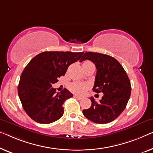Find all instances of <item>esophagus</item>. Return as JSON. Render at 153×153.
Masks as SVG:
<instances>
[{
	"instance_id": "1",
	"label": "esophagus",
	"mask_w": 153,
	"mask_h": 153,
	"mask_svg": "<svg viewBox=\"0 0 153 153\" xmlns=\"http://www.w3.org/2000/svg\"><path fill=\"white\" fill-rule=\"evenodd\" d=\"M74 97H76V99H77L78 100H82V99H83V97H82L79 96V95H74Z\"/></svg>"
}]
</instances>
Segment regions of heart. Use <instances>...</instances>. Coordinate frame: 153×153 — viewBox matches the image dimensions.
<instances>
[{
  "instance_id": "b5f03b06",
  "label": "heart",
  "mask_w": 153,
  "mask_h": 153,
  "mask_svg": "<svg viewBox=\"0 0 153 153\" xmlns=\"http://www.w3.org/2000/svg\"><path fill=\"white\" fill-rule=\"evenodd\" d=\"M88 64H92V62H90V61L86 60L83 62V65H88ZM87 86H88L86 85V84L75 82H73L70 84L69 89L71 90V91H72L73 93L80 94V93H82L84 92V91L86 89Z\"/></svg>"
}]
</instances>
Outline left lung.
Segmentation results:
<instances>
[{"mask_svg": "<svg viewBox=\"0 0 153 153\" xmlns=\"http://www.w3.org/2000/svg\"><path fill=\"white\" fill-rule=\"evenodd\" d=\"M91 60L97 69L93 90L103 93L100 102L90 97L91 106L82 111L92 122L102 124L113 122L123 112L131 96V85L126 72L121 64L108 55L86 52L79 62Z\"/></svg>", "mask_w": 153, "mask_h": 153, "instance_id": "obj_1", "label": "left lung"}]
</instances>
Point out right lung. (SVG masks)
<instances>
[{
    "instance_id": "obj_1",
    "label": "right lung",
    "mask_w": 153,
    "mask_h": 153,
    "mask_svg": "<svg viewBox=\"0 0 153 153\" xmlns=\"http://www.w3.org/2000/svg\"><path fill=\"white\" fill-rule=\"evenodd\" d=\"M84 52L45 51L28 63L20 76L18 93L25 111L35 122L50 124L64 113L63 104L73 97L67 88L56 93L52 87L68 67L79 60Z\"/></svg>"
}]
</instances>
